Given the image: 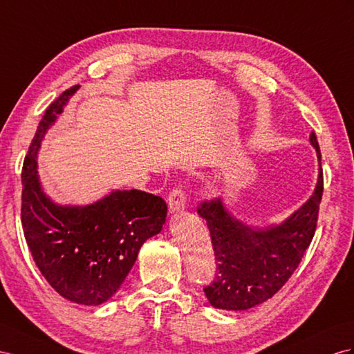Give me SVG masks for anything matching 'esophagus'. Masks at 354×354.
Returning a JSON list of instances; mask_svg holds the SVG:
<instances>
[{
	"label": "esophagus",
	"instance_id": "obj_1",
	"mask_svg": "<svg viewBox=\"0 0 354 354\" xmlns=\"http://www.w3.org/2000/svg\"><path fill=\"white\" fill-rule=\"evenodd\" d=\"M185 193L180 188H174L169 194V211L170 214H178L185 207Z\"/></svg>",
	"mask_w": 354,
	"mask_h": 354
}]
</instances>
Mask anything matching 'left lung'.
Listing matches in <instances>:
<instances>
[{"label": "left lung", "instance_id": "obj_1", "mask_svg": "<svg viewBox=\"0 0 354 354\" xmlns=\"http://www.w3.org/2000/svg\"><path fill=\"white\" fill-rule=\"evenodd\" d=\"M310 143L319 158V180L313 196L279 224L251 227L227 209L223 198L206 201L197 214L211 233L216 274L205 295L214 308L243 311L266 302L283 287L310 247L323 193L322 153L315 133Z\"/></svg>", "mask_w": 354, "mask_h": 354}]
</instances>
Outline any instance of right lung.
<instances>
[{
    "label": "right lung",
    "mask_w": 354,
    "mask_h": 354,
    "mask_svg": "<svg viewBox=\"0 0 354 354\" xmlns=\"http://www.w3.org/2000/svg\"><path fill=\"white\" fill-rule=\"evenodd\" d=\"M79 85L64 91L48 109L22 169V227L41 275L57 292L80 305L111 299L129 275L143 242L166 223L167 205L140 189H115L86 206L58 205L43 192L37 153Z\"/></svg>",
    "instance_id": "obj_1"
}]
</instances>
